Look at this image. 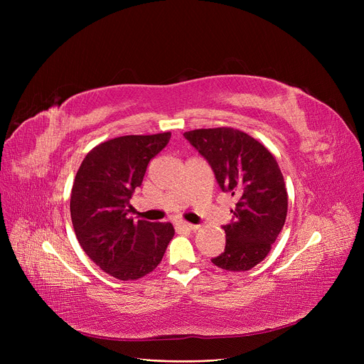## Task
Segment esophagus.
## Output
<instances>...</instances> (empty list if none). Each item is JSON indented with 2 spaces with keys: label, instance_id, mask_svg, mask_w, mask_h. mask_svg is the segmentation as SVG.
<instances>
[{
  "label": "esophagus",
  "instance_id": "1",
  "mask_svg": "<svg viewBox=\"0 0 364 364\" xmlns=\"http://www.w3.org/2000/svg\"><path fill=\"white\" fill-rule=\"evenodd\" d=\"M177 227H178V228H184V230H188V232H196V230H198V225L186 223V221H178V223H177Z\"/></svg>",
  "mask_w": 364,
  "mask_h": 364
}]
</instances>
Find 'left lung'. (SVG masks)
<instances>
[{"mask_svg":"<svg viewBox=\"0 0 364 364\" xmlns=\"http://www.w3.org/2000/svg\"><path fill=\"white\" fill-rule=\"evenodd\" d=\"M211 165L223 192L236 206L223 225L225 250L211 261L223 270L246 272L269 255L288 214L282 171L274 156L254 137L235 128H202L184 132Z\"/></svg>","mask_w":364,"mask_h":364,"instance_id":"left-lung-1","label":"left lung"}]
</instances>
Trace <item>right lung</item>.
I'll return each mask as SVG.
<instances>
[{"label":"right lung","instance_id":"obj_1","mask_svg":"<svg viewBox=\"0 0 364 364\" xmlns=\"http://www.w3.org/2000/svg\"><path fill=\"white\" fill-rule=\"evenodd\" d=\"M169 139L171 132H161L107 140L88 151L76 172L70 195L76 239L92 262L119 280H137L155 270L174 237L171 223L128 217L134 190Z\"/></svg>","mask_w":364,"mask_h":364}]
</instances>
